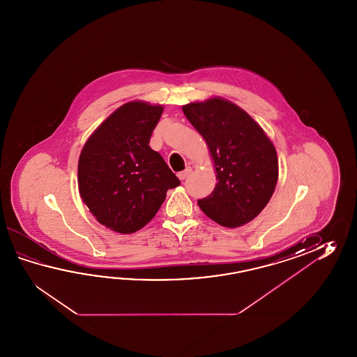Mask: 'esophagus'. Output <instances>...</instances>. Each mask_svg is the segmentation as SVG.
<instances>
[{
    "label": "esophagus",
    "mask_w": 357,
    "mask_h": 357,
    "mask_svg": "<svg viewBox=\"0 0 357 357\" xmlns=\"http://www.w3.org/2000/svg\"><path fill=\"white\" fill-rule=\"evenodd\" d=\"M190 174H191V168H186V169H185V171H182V172H178V178H180V180H182V181H183V180H186V178H188V177H189V175Z\"/></svg>",
    "instance_id": "obj_1"
}]
</instances>
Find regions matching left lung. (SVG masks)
Segmentation results:
<instances>
[{
    "instance_id": "8db88e82",
    "label": "left lung",
    "mask_w": 357,
    "mask_h": 357,
    "mask_svg": "<svg viewBox=\"0 0 357 357\" xmlns=\"http://www.w3.org/2000/svg\"><path fill=\"white\" fill-rule=\"evenodd\" d=\"M182 111L212 153L217 185L199 199L200 209L225 227L254 220L273 195L278 160L263 129L240 107L220 98L190 103Z\"/></svg>"
}]
</instances>
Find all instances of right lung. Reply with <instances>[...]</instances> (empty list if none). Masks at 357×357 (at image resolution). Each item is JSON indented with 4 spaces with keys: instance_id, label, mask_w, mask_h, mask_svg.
<instances>
[{
    "instance_id": "add662e5",
    "label": "right lung",
    "mask_w": 357,
    "mask_h": 357,
    "mask_svg": "<svg viewBox=\"0 0 357 357\" xmlns=\"http://www.w3.org/2000/svg\"><path fill=\"white\" fill-rule=\"evenodd\" d=\"M162 106L129 102L84 145L77 180L83 202L100 225L132 234L153 220L168 189L181 182L149 146Z\"/></svg>"
}]
</instances>
